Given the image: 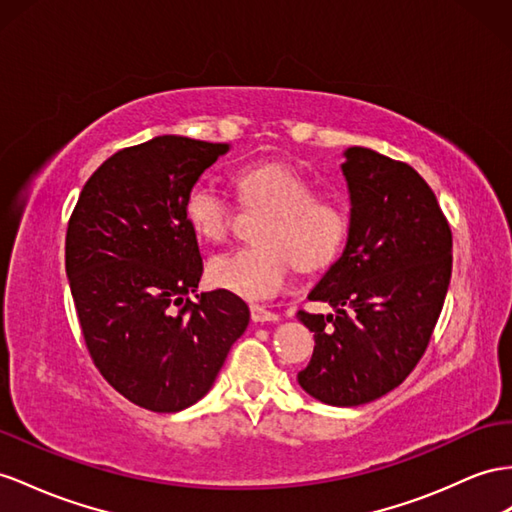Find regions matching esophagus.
<instances>
[{
	"label": "esophagus",
	"instance_id": "34e87169",
	"mask_svg": "<svg viewBox=\"0 0 512 512\" xmlns=\"http://www.w3.org/2000/svg\"><path fill=\"white\" fill-rule=\"evenodd\" d=\"M251 318H253V322H259V324H264V322H277V320H279L277 313L268 311L266 307H261V305H251Z\"/></svg>",
	"mask_w": 512,
	"mask_h": 512
}]
</instances>
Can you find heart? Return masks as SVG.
Returning <instances> with one entry per match:
<instances>
[{
	"instance_id": "obj_1",
	"label": "heart",
	"mask_w": 512,
	"mask_h": 512,
	"mask_svg": "<svg viewBox=\"0 0 512 512\" xmlns=\"http://www.w3.org/2000/svg\"><path fill=\"white\" fill-rule=\"evenodd\" d=\"M246 207L266 209L257 246L218 253L207 261L212 283L248 300H264L283 290L290 266L316 272L342 253L350 216L342 203L316 196L309 179L285 164H248L235 173ZM183 212L205 240L220 242L231 227V205L214 183L199 181L188 190Z\"/></svg>"
}]
</instances>
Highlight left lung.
Here are the masks:
<instances>
[{
	"label": "left lung",
	"mask_w": 512,
	"mask_h": 512,
	"mask_svg": "<svg viewBox=\"0 0 512 512\" xmlns=\"http://www.w3.org/2000/svg\"><path fill=\"white\" fill-rule=\"evenodd\" d=\"M344 157L346 248L309 292L335 311H298L316 339L298 383L324 404L359 406L396 389L422 359L448 294L452 231L415 168L365 147Z\"/></svg>",
	"instance_id": "obj_1"
}]
</instances>
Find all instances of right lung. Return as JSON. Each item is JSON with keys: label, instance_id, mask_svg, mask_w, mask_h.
I'll list each match as a JSON object with an SVG mask.
<instances>
[{"label": "right lung", "instance_id": "right-lung-1", "mask_svg": "<svg viewBox=\"0 0 512 512\" xmlns=\"http://www.w3.org/2000/svg\"><path fill=\"white\" fill-rule=\"evenodd\" d=\"M225 142L157 136L114 153L77 199L64 264L86 348L142 409L177 413L212 389L251 320L229 290L196 294L203 259L183 212Z\"/></svg>", "mask_w": 512, "mask_h": 512}]
</instances>
